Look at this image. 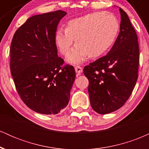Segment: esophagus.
Returning <instances> with one entry per match:
<instances>
[{
	"instance_id": "34e87169",
	"label": "esophagus",
	"mask_w": 149,
	"mask_h": 149,
	"mask_svg": "<svg viewBox=\"0 0 149 149\" xmlns=\"http://www.w3.org/2000/svg\"><path fill=\"white\" fill-rule=\"evenodd\" d=\"M75 71H76L77 74L80 75V73L83 72V68L80 66H76V67H75Z\"/></svg>"
}]
</instances>
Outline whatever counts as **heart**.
<instances>
[{
  "instance_id": "obj_1",
  "label": "heart",
  "mask_w": 149,
  "mask_h": 149,
  "mask_svg": "<svg viewBox=\"0 0 149 149\" xmlns=\"http://www.w3.org/2000/svg\"><path fill=\"white\" fill-rule=\"evenodd\" d=\"M119 30L118 20L111 13H90L69 20L66 29H58L54 42L59 52L66 55L75 39L76 45L67 56V61L79 64L87 57L96 58L104 54L115 41Z\"/></svg>"
}]
</instances>
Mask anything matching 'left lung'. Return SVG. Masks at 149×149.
<instances>
[{"instance_id":"8db88e82","label":"left lung","mask_w":149,"mask_h":149,"mask_svg":"<svg viewBox=\"0 0 149 149\" xmlns=\"http://www.w3.org/2000/svg\"><path fill=\"white\" fill-rule=\"evenodd\" d=\"M121 16L120 33L107 55L85 66L91 107L100 114L119 109L127 102L138 78V38L125 12Z\"/></svg>"}]
</instances>
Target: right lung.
Returning a JSON list of instances; mask_svg holds the SVG:
<instances>
[{
  "mask_svg": "<svg viewBox=\"0 0 149 149\" xmlns=\"http://www.w3.org/2000/svg\"><path fill=\"white\" fill-rule=\"evenodd\" d=\"M66 13L57 10L29 18L14 34L10 71L17 91L29 109L57 114L67 106L76 78L73 66L58 57L54 34Z\"/></svg>",
  "mask_w": 149,
  "mask_h": 149,
  "instance_id": "add662e5",
  "label": "right lung"
}]
</instances>
